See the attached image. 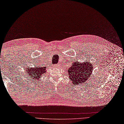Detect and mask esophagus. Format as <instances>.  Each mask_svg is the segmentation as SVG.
Masks as SVG:
<instances>
[{
	"label": "esophagus",
	"mask_w": 124,
	"mask_h": 124,
	"mask_svg": "<svg viewBox=\"0 0 124 124\" xmlns=\"http://www.w3.org/2000/svg\"><path fill=\"white\" fill-rule=\"evenodd\" d=\"M58 66V65H57L56 66V67H57V66Z\"/></svg>",
	"instance_id": "34e87169"
}]
</instances>
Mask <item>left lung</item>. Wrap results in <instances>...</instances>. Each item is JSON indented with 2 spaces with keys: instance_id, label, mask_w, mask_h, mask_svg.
Masks as SVG:
<instances>
[{
  "instance_id": "1",
  "label": "left lung",
  "mask_w": 124,
  "mask_h": 124,
  "mask_svg": "<svg viewBox=\"0 0 124 124\" xmlns=\"http://www.w3.org/2000/svg\"><path fill=\"white\" fill-rule=\"evenodd\" d=\"M93 66L91 63H79L73 62L71 66L68 69L69 78L74 84H82L89 78L93 71Z\"/></svg>"
}]
</instances>
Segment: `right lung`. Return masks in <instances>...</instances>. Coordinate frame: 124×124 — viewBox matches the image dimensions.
Returning <instances> with one entry per match:
<instances>
[{
  "instance_id": "1",
  "label": "right lung",
  "mask_w": 124,
  "mask_h": 124,
  "mask_svg": "<svg viewBox=\"0 0 124 124\" xmlns=\"http://www.w3.org/2000/svg\"><path fill=\"white\" fill-rule=\"evenodd\" d=\"M46 67H40V66H35L34 68H27L26 74V75H29L32 77H33V79L35 80L39 81V79L42 75H45L46 73Z\"/></svg>"
}]
</instances>
